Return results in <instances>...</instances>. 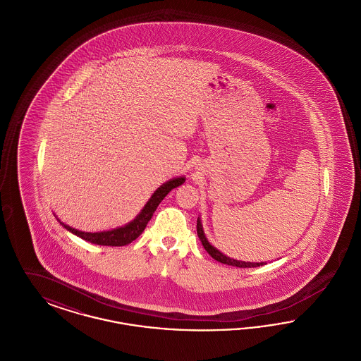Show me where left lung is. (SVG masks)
Returning a JSON list of instances; mask_svg holds the SVG:
<instances>
[{
	"mask_svg": "<svg viewBox=\"0 0 361 361\" xmlns=\"http://www.w3.org/2000/svg\"><path fill=\"white\" fill-rule=\"evenodd\" d=\"M196 227H197V237H199V240H202V245L204 246L207 253H208L211 257L214 258V259H216V261H219V262H222V264L233 265V267H238V268H256V267L265 265V264H267V262L240 261V259H234V258L226 256V255H224L222 252H219L215 246H212V245L209 243V240H207L206 234H204V230H203V224H202V219H200V218H197V226H196Z\"/></svg>",
	"mask_w": 361,
	"mask_h": 361,
	"instance_id": "obj_1",
	"label": "left lung"
}]
</instances>
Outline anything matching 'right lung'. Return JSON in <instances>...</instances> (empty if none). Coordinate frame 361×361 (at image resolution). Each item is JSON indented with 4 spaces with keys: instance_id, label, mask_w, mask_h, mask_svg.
Instances as JSON below:
<instances>
[{
    "instance_id": "1",
    "label": "right lung",
    "mask_w": 361,
    "mask_h": 361,
    "mask_svg": "<svg viewBox=\"0 0 361 361\" xmlns=\"http://www.w3.org/2000/svg\"><path fill=\"white\" fill-rule=\"evenodd\" d=\"M185 183V177L180 176V177H174L171 178L169 181L164 183L159 188L155 189L154 193L152 195V197L147 200V203L140 209V212L135 216L134 221L128 222L121 227H116L112 230H106V231H99V233H86L77 230L74 227H70L66 224L61 222V219H58V222L62 224L68 231L71 234L87 240L90 243H96V245H103V246H124L131 243L133 240H137V237L143 233V230L146 228V226L149 224V221L152 219L153 214H154L157 207L159 206V203L164 200V197L172 190L177 188L178 185Z\"/></svg>"
}]
</instances>
